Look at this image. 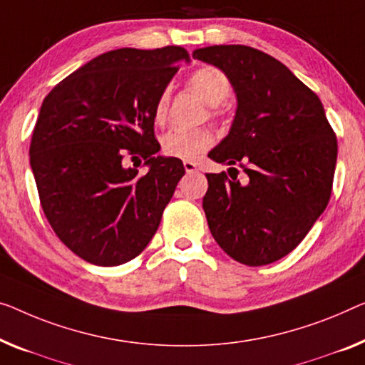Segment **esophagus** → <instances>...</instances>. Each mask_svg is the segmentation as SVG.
<instances>
[{
    "instance_id": "1",
    "label": "esophagus",
    "mask_w": 365,
    "mask_h": 365,
    "mask_svg": "<svg viewBox=\"0 0 365 365\" xmlns=\"http://www.w3.org/2000/svg\"><path fill=\"white\" fill-rule=\"evenodd\" d=\"M183 167H185V172H187V173L197 172V164H195V162H192V160H185Z\"/></svg>"
}]
</instances>
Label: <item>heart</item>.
<instances>
[{"label": "heart", "mask_w": 365, "mask_h": 365, "mask_svg": "<svg viewBox=\"0 0 365 365\" xmlns=\"http://www.w3.org/2000/svg\"><path fill=\"white\" fill-rule=\"evenodd\" d=\"M190 88L197 93L206 105L217 106L230 96L231 83L225 73L216 67H201L195 70L188 80ZM168 90H164L154 105L155 123H164L168 110ZM213 143L211 133L206 129L175 128L162 138V152L167 157L180 160H192L210 148Z\"/></svg>", "instance_id": "1"}]
</instances>
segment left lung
Segmentation results:
<instances>
[{
	"instance_id": "obj_1",
	"label": "left lung",
	"mask_w": 365,
	"mask_h": 365,
	"mask_svg": "<svg viewBox=\"0 0 365 365\" xmlns=\"http://www.w3.org/2000/svg\"><path fill=\"white\" fill-rule=\"evenodd\" d=\"M193 58L220 68L237 100L230 133L208 157L247 162L249 177L239 182L235 167L232 181L225 172L206 173L210 231L237 262L272 264L303 241L328 205L336 135L317 93L277 58L247 46L197 48Z\"/></svg>"
}]
</instances>
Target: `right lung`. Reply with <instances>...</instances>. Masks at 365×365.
<instances>
[{
    "label": "right lung",
    "mask_w": 365,
    "mask_h": 365,
    "mask_svg": "<svg viewBox=\"0 0 365 365\" xmlns=\"http://www.w3.org/2000/svg\"><path fill=\"white\" fill-rule=\"evenodd\" d=\"M183 47L116 48L75 70L43 100L31 140L41 205L58 239L86 262L113 267L154 237L183 177L180 159L157 155L154 105ZM143 156L148 173L123 167Z\"/></svg>",
    "instance_id": "right-lung-1"
}]
</instances>
